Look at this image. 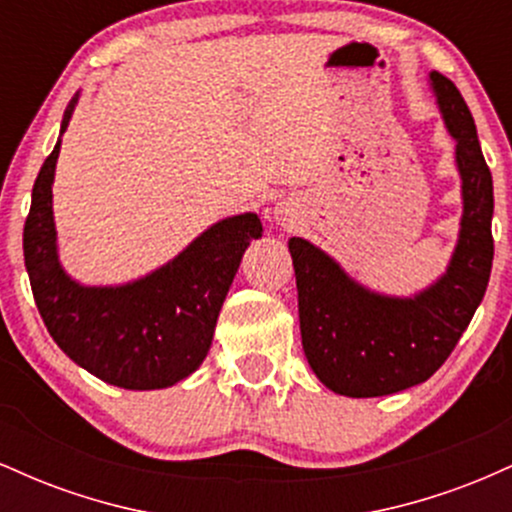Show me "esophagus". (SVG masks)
Masks as SVG:
<instances>
[{
    "label": "esophagus",
    "mask_w": 512,
    "mask_h": 512,
    "mask_svg": "<svg viewBox=\"0 0 512 512\" xmlns=\"http://www.w3.org/2000/svg\"><path fill=\"white\" fill-rule=\"evenodd\" d=\"M276 219L286 221V211H284V209H276Z\"/></svg>",
    "instance_id": "34e87169"
}]
</instances>
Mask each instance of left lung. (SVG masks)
<instances>
[{"instance_id": "8db88e82", "label": "left lung", "mask_w": 512, "mask_h": 512, "mask_svg": "<svg viewBox=\"0 0 512 512\" xmlns=\"http://www.w3.org/2000/svg\"><path fill=\"white\" fill-rule=\"evenodd\" d=\"M462 178L460 238L436 284L416 296L361 286L303 238H291L303 351L322 385L346 397H383L431 378L452 354L489 286L493 180L462 93L431 72Z\"/></svg>"}]
</instances>
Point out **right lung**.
Returning <instances> with one entry per match:
<instances>
[{"label": "right lung", "mask_w": 512, "mask_h": 512, "mask_svg": "<svg viewBox=\"0 0 512 512\" xmlns=\"http://www.w3.org/2000/svg\"><path fill=\"white\" fill-rule=\"evenodd\" d=\"M79 93L62 117L64 134ZM62 139L45 158L23 226V260L50 337L76 366L125 390H161L202 366L257 214L228 216L175 260L122 286H81L62 269L52 216V180Z\"/></svg>", "instance_id": "obj_1"}]
</instances>
